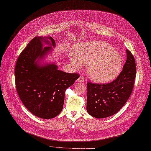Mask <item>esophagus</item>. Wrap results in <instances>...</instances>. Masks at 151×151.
<instances>
[{
	"instance_id": "obj_1",
	"label": "esophagus",
	"mask_w": 151,
	"mask_h": 151,
	"mask_svg": "<svg viewBox=\"0 0 151 151\" xmlns=\"http://www.w3.org/2000/svg\"><path fill=\"white\" fill-rule=\"evenodd\" d=\"M77 81H78V82H84V81H85V78H84V76H83L81 75L80 77L78 78Z\"/></svg>"
}]
</instances>
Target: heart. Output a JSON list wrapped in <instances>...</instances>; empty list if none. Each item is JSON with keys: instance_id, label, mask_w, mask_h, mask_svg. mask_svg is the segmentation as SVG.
I'll return each instance as SVG.
<instances>
[{"instance_id": "heart-1", "label": "heart", "mask_w": 151, "mask_h": 151, "mask_svg": "<svg viewBox=\"0 0 151 151\" xmlns=\"http://www.w3.org/2000/svg\"><path fill=\"white\" fill-rule=\"evenodd\" d=\"M75 67L86 64V73L92 81L104 83L111 81L120 73L122 66L121 54L109 45L91 42L76 45L69 55Z\"/></svg>"}]
</instances>
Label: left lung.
I'll list each match as a JSON object with an SVG mask.
<instances>
[{
    "label": "left lung",
    "mask_w": 151,
    "mask_h": 151,
    "mask_svg": "<svg viewBox=\"0 0 151 151\" xmlns=\"http://www.w3.org/2000/svg\"><path fill=\"white\" fill-rule=\"evenodd\" d=\"M127 60L122 71L113 81L106 84L88 82L87 106L92 117L105 118L117 113L132 92L136 76L135 60L131 52L126 50Z\"/></svg>",
    "instance_id": "obj_1"
}]
</instances>
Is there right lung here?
<instances>
[{"label":"right lung","instance_id":"obj_1","mask_svg":"<svg viewBox=\"0 0 151 151\" xmlns=\"http://www.w3.org/2000/svg\"><path fill=\"white\" fill-rule=\"evenodd\" d=\"M50 39V42L47 40ZM44 41L49 46L42 47ZM55 47L51 37L34 38L19 55L14 69L17 93L34 115L49 119L62 111L66 89L80 77L58 69L55 63L40 65L38 61Z\"/></svg>","mask_w":151,"mask_h":151}]
</instances>
